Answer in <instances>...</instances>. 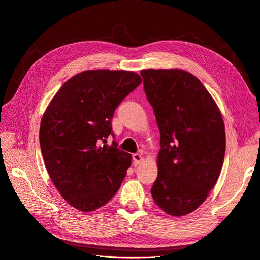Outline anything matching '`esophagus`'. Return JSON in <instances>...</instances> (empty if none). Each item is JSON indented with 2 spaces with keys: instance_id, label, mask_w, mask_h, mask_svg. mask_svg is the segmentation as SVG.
<instances>
[{
  "instance_id": "1",
  "label": "esophagus",
  "mask_w": 260,
  "mask_h": 260,
  "mask_svg": "<svg viewBox=\"0 0 260 260\" xmlns=\"http://www.w3.org/2000/svg\"><path fill=\"white\" fill-rule=\"evenodd\" d=\"M142 161H144V157H142L141 154H139V153H134V154H133V162H134V165H139Z\"/></svg>"
}]
</instances>
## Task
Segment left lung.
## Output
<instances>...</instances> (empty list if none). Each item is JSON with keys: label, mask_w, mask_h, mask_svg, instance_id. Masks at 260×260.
<instances>
[{"label": "left lung", "mask_w": 260, "mask_h": 260, "mask_svg": "<svg viewBox=\"0 0 260 260\" xmlns=\"http://www.w3.org/2000/svg\"><path fill=\"white\" fill-rule=\"evenodd\" d=\"M161 133L155 204L171 216L190 214L218 180L225 151L224 123L201 81L181 69L140 71Z\"/></svg>", "instance_id": "left-lung-1"}]
</instances>
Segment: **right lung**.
<instances>
[{
    "label": "right lung",
    "mask_w": 260,
    "mask_h": 260,
    "mask_svg": "<svg viewBox=\"0 0 260 260\" xmlns=\"http://www.w3.org/2000/svg\"><path fill=\"white\" fill-rule=\"evenodd\" d=\"M141 78L125 70H85L57 91L42 116L40 145L47 173L74 208L93 212L120 189L132 154L99 146L112 135L114 110Z\"/></svg>",
    "instance_id": "right-lung-1"
}]
</instances>
